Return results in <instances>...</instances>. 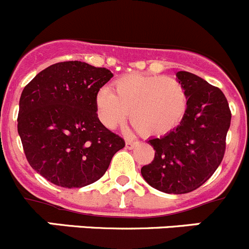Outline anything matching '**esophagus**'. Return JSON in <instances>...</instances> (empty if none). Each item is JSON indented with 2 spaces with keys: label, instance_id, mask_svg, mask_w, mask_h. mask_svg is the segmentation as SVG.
Wrapping results in <instances>:
<instances>
[{
  "label": "esophagus",
  "instance_id": "obj_1",
  "mask_svg": "<svg viewBox=\"0 0 249 249\" xmlns=\"http://www.w3.org/2000/svg\"><path fill=\"white\" fill-rule=\"evenodd\" d=\"M137 142H133V141H126V148L127 149H133L134 146L137 145Z\"/></svg>",
  "mask_w": 249,
  "mask_h": 249
}]
</instances>
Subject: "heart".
Segmentation results:
<instances>
[{
  "instance_id": "obj_1",
  "label": "heart",
  "mask_w": 249,
  "mask_h": 249,
  "mask_svg": "<svg viewBox=\"0 0 249 249\" xmlns=\"http://www.w3.org/2000/svg\"><path fill=\"white\" fill-rule=\"evenodd\" d=\"M188 105L186 89L172 77L131 73L112 83V91L103 88L96 93L99 120L115 129L131 117L132 123L146 137L164 136L183 120Z\"/></svg>"
}]
</instances>
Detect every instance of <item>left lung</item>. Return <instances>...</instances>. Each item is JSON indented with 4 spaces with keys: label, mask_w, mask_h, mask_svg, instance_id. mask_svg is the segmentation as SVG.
Returning <instances> with one entry per match:
<instances>
[{
    "label": "left lung",
    "mask_w": 249,
    "mask_h": 249,
    "mask_svg": "<svg viewBox=\"0 0 249 249\" xmlns=\"http://www.w3.org/2000/svg\"><path fill=\"white\" fill-rule=\"evenodd\" d=\"M176 79L188 98L186 115L174 131L149 139L155 158L141 170L149 186L169 194L189 193L212 177L224 158L231 123L219 88L186 71H178Z\"/></svg>",
    "instance_id": "left-lung-1"
}]
</instances>
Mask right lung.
<instances>
[{
  "instance_id": "1",
  "label": "right lung",
  "mask_w": 249,
  "mask_h": 249,
  "mask_svg": "<svg viewBox=\"0 0 249 249\" xmlns=\"http://www.w3.org/2000/svg\"><path fill=\"white\" fill-rule=\"evenodd\" d=\"M113 74L80 61L49 66L23 89L18 133L30 166L63 188L104 176L124 141L100 122L95 96Z\"/></svg>"
}]
</instances>
